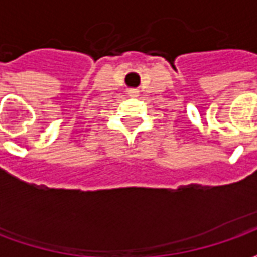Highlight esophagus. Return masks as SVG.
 I'll list each match as a JSON object with an SVG mask.
<instances>
[{"label":"esophagus","instance_id":"1","mask_svg":"<svg viewBox=\"0 0 257 257\" xmlns=\"http://www.w3.org/2000/svg\"><path fill=\"white\" fill-rule=\"evenodd\" d=\"M128 95L131 97H138L139 96V90L138 89H128Z\"/></svg>","mask_w":257,"mask_h":257}]
</instances>
